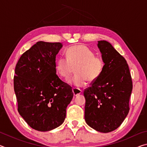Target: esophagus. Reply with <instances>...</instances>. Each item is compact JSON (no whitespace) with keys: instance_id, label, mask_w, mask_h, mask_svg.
Here are the masks:
<instances>
[{"instance_id":"34e87169","label":"esophagus","mask_w":147,"mask_h":147,"mask_svg":"<svg viewBox=\"0 0 147 147\" xmlns=\"http://www.w3.org/2000/svg\"><path fill=\"white\" fill-rule=\"evenodd\" d=\"M73 92L74 96H77V95H78V94L81 93L82 91L80 90V89H79L73 88Z\"/></svg>"}]
</instances>
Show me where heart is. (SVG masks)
<instances>
[{"instance_id":"obj_1","label":"heart","mask_w":147,"mask_h":147,"mask_svg":"<svg viewBox=\"0 0 147 147\" xmlns=\"http://www.w3.org/2000/svg\"><path fill=\"white\" fill-rule=\"evenodd\" d=\"M104 59L95 54L85 45H75L67 51V58L57 59L56 70L63 78H68L76 67V75L67 81L69 84L76 88L84 87L87 80L94 82L97 79L104 68Z\"/></svg>"}]
</instances>
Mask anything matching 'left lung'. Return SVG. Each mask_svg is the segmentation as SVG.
<instances>
[{"instance_id": "1", "label": "left lung", "mask_w": 147, "mask_h": 147, "mask_svg": "<svg viewBox=\"0 0 147 147\" xmlns=\"http://www.w3.org/2000/svg\"><path fill=\"white\" fill-rule=\"evenodd\" d=\"M104 61L98 78L84 91L85 121L98 131L108 133L121 125L129 112L132 81L126 59L106 41H98Z\"/></svg>"}]
</instances>
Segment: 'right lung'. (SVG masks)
Wrapping results in <instances>:
<instances>
[{
  "label": "right lung",
  "instance_id": "1",
  "mask_svg": "<svg viewBox=\"0 0 147 147\" xmlns=\"http://www.w3.org/2000/svg\"><path fill=\"white\" fill-rule=\"evenodd\" d=\"M62 47L61 43L38 41L16 65L13 84L18 111L38 131L60 126L73 97L71 87L56 74V56Z\"/></svg>",
  "mask_w": 147,
  "mask_h": 147
}]
</instances>
